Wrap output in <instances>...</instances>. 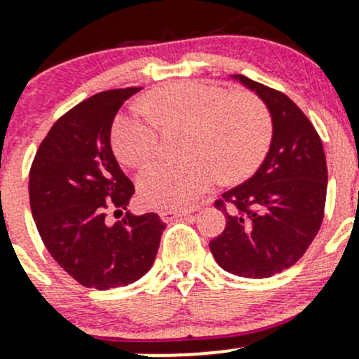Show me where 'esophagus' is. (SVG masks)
Instances as JSON below:
<instances>
[{
	"label": "esophagus",
	"instance_id": "obj_1",
	"mask_svg": "<svg viewBox=\"0 0 359 359\" xmlns=\"http://www.w3.org/2000/svg\"><path fill=\"white\" fill-rule=\"evenodd\" d=\"M191 211H187V209H162L160 211V217H162L163 221H170V219H175V217H182V216H189Z\"/></svg>",
	"mask_w": 359,
	"mask_h": 359
}]
</instances>
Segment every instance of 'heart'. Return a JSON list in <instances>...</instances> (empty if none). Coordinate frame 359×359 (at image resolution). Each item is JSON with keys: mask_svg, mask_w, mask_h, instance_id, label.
<instances>
[{"mask_svg": "<svg viewBox=\"0 0 359 359\" xmlns=\"http://www.w3.org/2000/svg\"><path fill=\"white\" fill-rule=\"evenodd\" d=\"M160 126H187L180 160H158L138 175V192L151 208H191L222 174L240 179L262 162L271 142V118L258 97L231 96L208 82L189 81L148 94L142 108L116 118L111 142L128 165L160 151Z\"/></svg>", "mask_w": 359, "mask_h": 359, "instance_id": "obj_1", "label": "heart"}]
</instances>
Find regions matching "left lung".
Masks as SVG:
<instances>
[{
	"instance_id": "8db88e82",
	"label": "left lung",
	"mask_w": 359,
	"mask_h": 359,
	"mask_svg": "<svg viewBox=\"0 0 359 359\" xmlns=\"http://www.w3.org/2000/svg\"><path fill=\"white\" fill-rule=\"evenodd\" d=\"M231 77L265 102L273 133L255 175L214 203L226 214V228L209 248L222 270L266 278L299 262L319 231L327 165L316 128L290 97L241 74Z\"/></svg>"
}]
</instances>
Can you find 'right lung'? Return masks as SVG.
I'll list each match as a JSON object with an SVG mask.
<instances>
[{"label": "right lung", "instance_id": "obj_1", "mask_svg": "<svg viewBox=\"0 0 359 359\" xmlns=\"http://www.w3.org/2000/svg\"><path fill=\"white\" fill-rule=\"evenodd\" d=\"M142 88L94 94L60 116L30 168V208L52 258L88 288L137 282L154 265L165 224L158 214L127 211L109 225V210L128 208L135 185L111 150V126Z\"/></svg>", "mask_w": 359, "mask_h": 359}]
</instances>
